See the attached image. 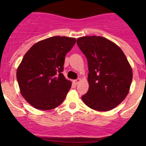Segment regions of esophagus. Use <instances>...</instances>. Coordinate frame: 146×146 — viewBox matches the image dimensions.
<instances>
[{"label":"esophagus","instance_id":"obj_1","mask_svg":"<svg viewBox=\"0 0 146 146\" xmlns=\"http://www.w3.org/2000/svg\"><path fill=\"white\" fill-rule=\"evenodd\" d=\"M80 81V78H77V80H74V83L75 85H77V84H78V83H79Z\"/></svg>","mask_w":146,"mask_h":146}]
</instances>
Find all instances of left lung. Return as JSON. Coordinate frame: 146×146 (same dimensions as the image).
<instances>
[{
  "instance_id": "left-lung-1",
  "label": "left lung",
  "mask_w": 146,
  "mask_h": 146,
  "mask_svg": "<svg viewBox=\"0 0 146 146\" xmlns=\"http://www.w3.org/2000/svg\"><path fill=\"white\" fill-rule=\"evenodd\" d=\"M77 44L88 66L89 88L83 102L98 111L117 107L128 94L132 70L118 46L106 38L89 36L78 38Z\"/></svg>"
}]
</instances>
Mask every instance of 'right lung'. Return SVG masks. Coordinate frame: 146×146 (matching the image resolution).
<instances>
[{"label":"right lung","instance_id":"obj_1","mask_svg":"<svg viewBox=\"0 0 146 146\" xmlns=\"http://www.w3.org/2000/svg\"><path fill=\"white\" fill-rule=\"evenodd\" d=\"M74 38L52 36L33 44L17 70L20 93L33 108L48 110L59 106L72 86L62 74L65 56Z\"/></svg>","mask_w":146,"mask_h":146}]
</instances>
